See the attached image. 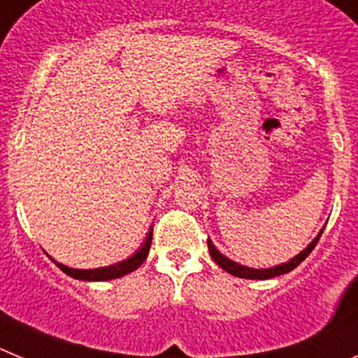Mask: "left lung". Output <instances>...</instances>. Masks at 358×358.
Wrapping results in <instances>:
<instances>
[{"mask_svg": "<svg viewBox=\"0 0 358 358\" xmlns=\"http://www.w3.org/2000/svg\"><path fill=\"white\" fill-rule=\"evenodd\" d=\"M323 230H324V227L321 228L320 234L315 235L314 239H312V243L308 244L303 251H299L298 255L292 257V259L287 260V262L278 264V266H273V267H267V269H255V267L243 266V264L235 262V260H230L228 257H224L223 253H221V251L214 246V243H212L210 239H207V244H208V251H210V257L214 259V262L217 264L221 269H224L227 273H230V275L237 276V278H248V280H269V278H275V276L285 275V273L292 271L294 267H298L299 264L303 262V260L310 255V251L315 248V244H317V241H320L321 234H323Z\"/></svg>", "mask_w": 358, "mask_h": 358, "instance_id": "obj_1", "label": "left lung"}]
</instances>
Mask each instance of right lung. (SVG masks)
<instances>
[{"label": "right lung", "mask_w": 358, "mask_h": 358, "mask_svg": "<svg viewBox=\"0 0 358 358\" xmlns=\"http://www.w3.org/2000/svg\"><path fill=\"white\" fill-rule=\"evenodd\" d=\"M151 239H153V227L150 228L148 231L146 239L144 243L141 244V248L135 251L134 255L128 257V259L121 260L117 264H112V266H105V267H96V269H75V267H69V266H64V264L57 262L55 259V264L57 267H60L66 275H69L71 278H76V280H85V282H107V280H114V278H121V276L128 275V273L135 271L141 264L146 260L148 253H150V248H151Z\"/></svg>", "instance_id": "1"}]
</instances>
